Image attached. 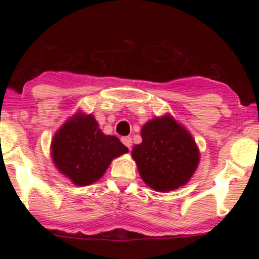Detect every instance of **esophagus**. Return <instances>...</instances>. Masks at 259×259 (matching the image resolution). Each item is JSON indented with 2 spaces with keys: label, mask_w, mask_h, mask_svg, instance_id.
Here are the masks:
<instances>
[{
  "label": "esophagus",
  "mask_w": 259,
  "mask_h": 259,
  "mask_svg": "<svg viewBox=\"0 0 259 259\" xmlns=\"http://www.w3.org/2000/svg\"><path fill=\"white\" fill-rule=\"evenodd\" d=\"M121 142H123L124 145H125V146L129 148H132V144H133V141H132V138H130V136H125V138H121Z\"/></svg>",
  "instance_id": "34e87169"
}]
</instances>
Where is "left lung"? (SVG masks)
I'll return each instance as SVG.
<instances>
[{"instance_id":"8db88e82","label":"left lung","mask_w":259,"mask_h":259,"mask_svg":"<svg viewBox=\"0 0 259 259\" xmlns=\"http://www.w3.org/2000/svg\"><path fill=\"white\" fill-rule=\"evenodd\" d=\"M141 138L132 157L145 184L159 192L185 185L200 163V151L191 134L165 114L147 121L141 129Z\"/></svg>"}]
</instances>
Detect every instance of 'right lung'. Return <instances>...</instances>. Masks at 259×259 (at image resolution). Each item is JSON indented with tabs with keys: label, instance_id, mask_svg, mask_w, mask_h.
Instances as JSON below:
<instances>
[{
	"label": "right lung",
	"instance_id": "obj_1",
	"mask_svg": "<svg viewBox=\"0 0 259 259\" xmlns=\"http://www.w3.org/2000/svg\"><path fill=\"white\" fill-rule=\"evenodd\" d=\"M117 136L105 135L92 114L78 111L53 136L51 156L59 173L76 186L102 178L112 159L127 152Z\"/></svg>",
	"mask_w": 259,
	"mask_h": 259
}]
</instances>
